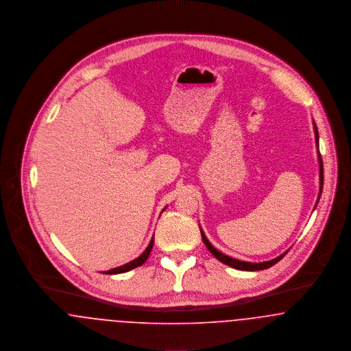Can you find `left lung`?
<instances>
[{"label":"left lung","mask_w":351,"mask_h":351,"mask_svg":"<svg viewBox=\"0 0 351 351\" xmlns=\"http://www.w3.org/2000/svg\"><path fill=\"white\" fill-rule=\"evenodd\" d=\"M313 130H314V137H315V147H317V154H318V167H319V193H318V198H317V202L314 204V210L317 207V203L319 201V197H321V193H322V187H324V167H322V160H321V154H319V150H318V130H317V125L314 123L313 120ZM199 230H201V235H202L203 243L206 244V247L208 248V251L218 258L219 261H221L223 264L231 267V268H235V269H239V271H250V272H254V271H263V269H267L272 265H275L277 261H280L281 258H284L287 255V252L289 251H285L284 254H281L280 256L272 258V260H267V261H261V263H251V261H243V260H238V258H231V256H227L226 254H223L221 251H218L208 239L206 238L204 232H203L202 227L199 226Z\"/></svg>","instance_id":"left-lung-1"}]
</instances>
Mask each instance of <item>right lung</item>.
<instances>
[{"label":"right lung","instance_id":"add662e5","mask_svg":"<svg viewBox=\"0 0 351 351\" xmlns=\"http://www.w3.org/2000/svg\"><path fill=\"white\" fill-rule=\"evenodd\" d=\"M165 208H167V206L164 207V210H162V211H165ZM162 211H161V213H162ZM153 244H154V235H153V238H152L150 241H149V245L147 247V250H145V251H144L138 258L132 260V261L127 263V264H124V265L116 267V268H113V269H110V271H107V272H101V274H106V275L125 274V272H128L130 269H134V268H137V267L143 265V264L147 261V258H149V255H150V251H152V248H153Z\"/></svg>","mask_w":351,"mask_h":351}]
</instances>
